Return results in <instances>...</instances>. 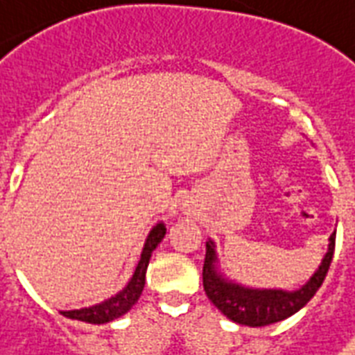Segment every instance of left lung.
<instances>
[{
	"label": "left lung",
	"instance_id": "left-lung-1",
	"mask_svg": "<svg viewBox=\"0 0 355 355\" xmlns=\"http://www.w3.org/2000/svg\"><path fill=\"white\" fill-rule=\"evenodd\" d=\"M336 248V232L328 239V250L319 268L297 290L282 288H250L241 282L227 279L218 268L217 248L211 239L206 243V261H204L202 279L207 299L233 322L244 327H266L299 312L315 295L328 268Z\"/></svg>",
	"mask_w": 355,
	"mask_h": 355
}]
</instances>
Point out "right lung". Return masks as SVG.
Masks as SVG:
<instances>
[{
    "label": "right lung",
    "instance_id": "1",
    "mask_svg": "<svg viewBox=\"0 0 355 355\" xmlns=\"http://www.w3.org/2000/svg\"><path fill=\"white\" fill-rule=\"evenodd\" d=\"M166 237V224L158 223L153 226V230L149 232L146 243H144L142 253H140V261H138L137 268H135V273L132 277L129 279V282L120 290L118 293H114L112 297L105 299V301L93 304V306L78 308V310H67V312H60L62 315L69 319H76V321L91 322V324H103V322H111L114 319L122 318L123 313H128L135 302L140 299L144 290V284H146V272H148L149 259H151L153 252L158 244L162 243V239Z\"/></svg>",
    "mask_w": 355,
    "mask_h": 355
}]
</instances>
